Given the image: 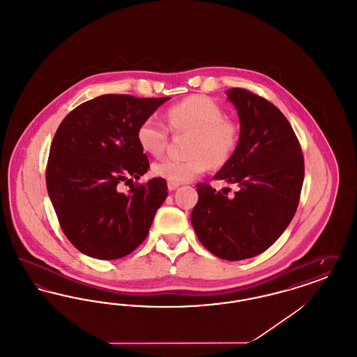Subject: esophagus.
Segmentation results:
<instances>
[{
  "label": "esophagus",
  "instance_id": "obj_1",
  "mask_svg": "<svg viewBox=\"0 0 357 357\" xmlns=\"http://www.w3.org/2000/svg\"><path fill=\"white\" fill-rule=\"evenodd\" d=\"M167 187H169V190H170V191H174L175 188H178V187H179V183H175V182H167Z\"/></svg>",
  "mask_w": 357,
  "mask_h": 357
}]
</instances>
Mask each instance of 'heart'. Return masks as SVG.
Here are the masks:
<instances>
[{
  "label": "heart",
  "instance_id": "b5f03b06",
  "mask_svg": "<svg viewBox=\"0 0 357 357\" xmlns=\"http://www.w3.org/2000/svg\"><path fill=\"white\" fill-rule=\"evenodd\" d=\"M167 124L175 134L191 132L186 159L163 158L155 162L153 172L169 182L185 183L211 167H222L237 153L241 126L225 116L221 105L204 95H191L170 105L166 111ZM170 130L155 115L143 120L136 128L139 146L153 156L165 153Z\"/></svg>",
  "mask_w": 357,
  "mask_h": 357
}]
</instances>
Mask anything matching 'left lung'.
Instances as JSON below:
<instances>
[{"instance_id":"8db88e82","label":"left lung","mask_w":357,"mask_h":357,"mask_svg":"<svg viewBox=\"0 0 357 357\" xmlns=\"http://www.w3.org/2000/svg\"><path fill=\"white\" fill-rule=\"evenodd\" d=\"M226 95L237 108L241 142L214 179L238 190L227 197L198 183L191 223L210 253L239 261L264 253L285 231L300 202L305 167L300 142L274 104L245 88Z\"/></svg>"}]
</instances>
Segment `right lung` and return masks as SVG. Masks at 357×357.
I'll use <instances>...</instances> for the list:
<instances>
[{"label": "right lung", "instance_id": "right-lung-1", "mask_svg": "<svg viewBox=\"0 0 357 357\" xmlns=\"http://www.w3.org/2000/svg\"><path fill=\"white\" fill-rule=\"evenodd\" d=\"M170 98L109 93L77 105L60 123L47 163V188L69 242L83 255L118 259L146 239L167 183L139 179L150 162L136 139L137 126Z\"/></svg>", "mask_w": 357, "mask_h": 357}]
</instances>
